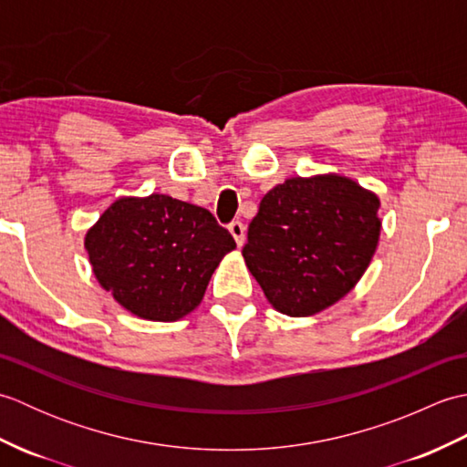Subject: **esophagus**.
Returning <instances> with one entry per match:
<instances>
[{
    "label": "esophagus",
    "mask_w": 467,
    "mask_h": 467,
    "mask_svg": "<svg viewBox=\"0 0 467 467\" xmlns=\"http://www.w3.org/2000/svg\"><path fill=\"white\" fill-rule=\"evenodd\" d=\"M228 231H231V234L234 236L236 244L243 246V243H244V224L241 221H233L231 224H228Z\"/></svg>",
    "instance_id": "esophagus-1"
}]
</instances>
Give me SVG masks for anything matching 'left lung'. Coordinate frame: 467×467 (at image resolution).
I'll list each match as a JSON object with an SVG mask.
<instances>
[{
	"label": "left lung",
	"mask_w": 467,
	"mask_h": 467,
	"mask_svg": "<svg viewBox=\"0 0 467 467\" xmlns=\"http://www.w3.org/2000/svg\"><path fill=\"white\" fill-rule=\"evenodd\" d=\"M379 198L351 178H286L261 201L243 256L266 299L309 317L349 293L379 241Z\"/></svg>",
	"instance_id": "left-lung-1"
}]
</instances>
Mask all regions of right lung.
<instances>
[{
  "label": "right lung",
  "mask_w": 467,
  "mask_h": 467,
  "mask_svg": "<svg viewBox=\"0 0 467 467\" xmlns=\"http://www.w3.org/2000/svg\"><path fill=\"white\" fill-rule=\"evenodd\" d=\"M98 283L126 311L178 321L201 305L231 233L202 206L166 194L120 198L86 234Z\"/></svg>",
  "instance_id": "right-lung-1"
}]
</instances>
